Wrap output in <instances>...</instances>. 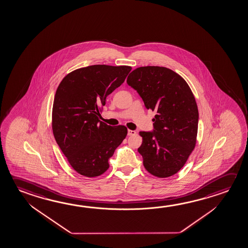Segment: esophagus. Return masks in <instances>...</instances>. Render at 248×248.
Wrapping results in <instances>:
<instances>
[{
  "label": "esophagus",
  "instance_id": "esophagus-1",
  "mask_svg": "<svg viewBox=\"0 0 248 248\" xmlns=\"http://www.w3.org/2000/svg\"><path fill=\"white\" fill-rule=\"evenodd\" d=\"M137 134V132L135 130H128V136H133Z\"/></svg>",
  "mask_w": 248,
  "mask_h": 248
}]
</instances>
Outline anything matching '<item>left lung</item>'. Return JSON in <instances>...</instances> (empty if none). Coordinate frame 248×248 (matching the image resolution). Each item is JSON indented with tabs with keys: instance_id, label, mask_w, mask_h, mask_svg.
I'll list each match as a JSON object with an SVG mask.
<instances>
[{
	"instance_id": "1",
	"label": "left lung",
	"mask_w": 248,
	"mask_h": 248,
	"mask_svg": "<svg viewBox=\"0 0 248 248\" xmlns=\"http://www.w3.org/2000/svg\"><path fill=\"white\" fill-rule=\"evenodd\" d=\"M127 84L138 92L148 110L156 114L153 131H140L143 166L151 175H175L196 143L199 112L187 82L163 66H142L130 73Z\"/></svg>"
}]
</instances>
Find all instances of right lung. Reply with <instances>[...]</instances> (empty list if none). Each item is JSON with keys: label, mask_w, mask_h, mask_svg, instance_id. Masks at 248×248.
Wrapping results in <instances>:
<instances>
[{"label": "right lung", "mask_w": 248, "mask_h": 248, "mask_svg": "<svg viewBox=\"0 0 248 248\" xmlns=\"http://www.w3.org/2000/svg\"><path fill=\"white\" fill-rule=\"evenodd\" d=\"M128 65H94L68 73L53 100L54 138L73 170L86 177L102 175L127 135L125 126H110L98 118L106 98L125 80Z\"/></svg>", "instance_id": "add662e5"}]
</instances>
